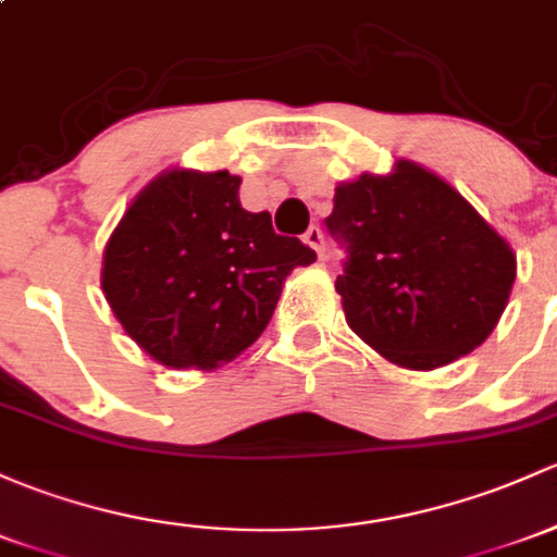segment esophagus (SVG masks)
<instances>
[{
    "instance_id": "34e87169",
    "label": "esophagus",
    "mask_w": 557,
    "mask_h": 557,
    "mask_svg": "<svg viewBox=\"0 0 557 557\" xmlns=\"http://www.w3.org/2000/svg\"><path fill=\"white\" fill-rule=\"evenodd\" d=\"M304 243H307L309 248H312L314 253L323 259V256H325V234H323V230H320V226H309L307 234H304Z\"/></svg>"
}]
</instances>
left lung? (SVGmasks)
I'll return each mask as SVG.
<instances>
[{
    "label": "left lung",
    "instance_id": "8db88e82",
    "mask_svg": "<svg viewBox=\"0 0 557 557\" xmlns=\"http://www.w3.org/2000/svg\"><path fill=\"white\" fill-rule=\"evenodd\" d=\"M325 230L347 250L336 290L349 327L397 366H448L505 312L518 267L510 245L413 162L338 186Z\"/></svg>",
    "mask_w": 557,
    "mask_h": 557
}]
</instances>
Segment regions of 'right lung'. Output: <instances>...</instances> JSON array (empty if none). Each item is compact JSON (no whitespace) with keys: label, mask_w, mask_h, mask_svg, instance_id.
Masks as SVG:
<instances>
[{"label":"right lung","mask_w":557,"mask_h":557,"mask_svg":"<svg viewBox=\"0 0 557 557\" xmlns=\"http://www.w3.org/2000/svg\"><path fill=\"white\" fill-rule=\"evenodd\" d=\"M318 253L239 205L237 175L171 171L122 215L101 285L127 336L171 368H215L248 349L283 280Z\"/></svg>","instance_id":"add662e5"}]
</instances>
